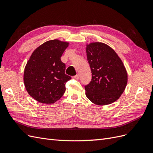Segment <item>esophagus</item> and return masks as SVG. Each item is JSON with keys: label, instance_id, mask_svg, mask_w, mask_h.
<instances>
[{"label": "esophagus", "instance_id": "obj_1", "mask_svg": "<svg viewBox=\"0 0 153 153\" xmlns=\"http://www.w3.org/2000/svg\"><path fill=\"white\" fill-rule=\"evenodd\" d=\"M74 78H75V79H76V80H78L80 78V75H78V74H77V75H76L75 76H74Z\"/></svg>", "mask_w": 153, "mask_h": 153}]
</instances>
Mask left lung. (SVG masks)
I'll list each match as a JSON object with an SVG mask.
<instances>
[{"label": "left lung", "mask_w": 153, "mask_h": 153, "mask_svg": "<svg viewBox=\"0 0 153 153\" xmlns=\"http://www.w3.org/2000/svg\"><path fill=\"white\" fill-rule=\"evenodd\" d=\"M87 58L92 79L85 85V95L98 105L112 103L126 88L128 75L121 59L109 46L103 43L87 45Z\"/></svg>", "instance_id": "8db88e82"}]
</instances>
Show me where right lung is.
Returning a JSON list of instances; mask_svg holds the SVG:
<instances>
[{"mask_svg": "<svg viewBox=\"0 0 153 153\" xmlns=\"http://www.w3.org/2000/svg\"><path fill=\"white\" fill-rule=\"evenodd\" d=\"M69 43L50 40L37 48L27 62L24 81L27 92L40 103L51 104L61 98L66 83L71 77L65 74L61 57Z\"/></svg>", "mask_w": 153, "mask_h": 153, "instance_id": "obj_1", "label": "right lung"}]
</instances>
